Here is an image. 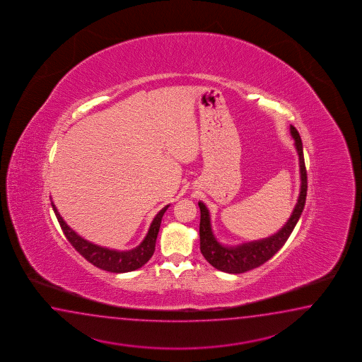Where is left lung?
<instances>
[{
	"instance_id": "1",
	"label": "left lung",
	"mask_w": 362,
	"mask_h": 362,
	"mask_svg": "<svg viewBox=\"0 0 362 362\" xmlns=\"http://www.w3.org/2000/svg\"><path fill=\"white\" fill-rule=\"evenodd\" d=\"M291 135L294 139V146L299 156V173H300V192L291 218L279 230L276 234L261 240L249 241L238 247H225L216 239L211 226L209 211L203 202H199L200 208V252L214 269L227 274H243L249 269L259 267L275 255L291 236V231L297 225L298 220L305 208L307 197V170H305L303 145L297 128L291 126Z\"/></svg>"
}]
</instances>
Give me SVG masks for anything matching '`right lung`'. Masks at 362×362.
I'll use <instances>...</instances> for the list:
<instances>
[{
	"instance_id": "1",
	"label": "right lung",
	"mask_w": 362,
	"mask_h": 362,
	"mask_svg": "<svg viewBox=\"0 0 362 362\" xmlns=\"http://www.w3.org/2000/svg\"><path fill=\"white\" fill-rule=\"evenodd\" d=\"M51 206H52V209L55 212V216H57V221H59L66 239L78 252L79 255L85 257L88 262L93 263V266L109 271V272H114V274L135 271L149 261L156 250V236H158L159 227L162 223V217L170 206H165L163 209H160L158 212L150 225L148 234L141 241L140 245H137L136 248L131 249V250L119 252V250H114V249L99 247L93 243L85 240L82 236H79L74 230H71V227L65 223V221L60 216V213L57 212V206L52 202H51Z\"/></svg>"
}]
</instances>
